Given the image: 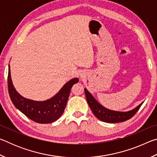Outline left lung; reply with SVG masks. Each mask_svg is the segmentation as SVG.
<instances>
[{
	"label": "left lung",
	"instance_id": "left-lung-1",
	"mask_svg": "<svg viewBox=\"0 0 157 157\" xmlns=\"http://www.w3.org/2000/svg\"><path fill=\"white\" fill-rule=\"evenodd\" d=\"M84 91L87 102H88L93 113L94 114V116L97 118L99 119L101 121L105 122V123H116L129 120L133 116L135 115V113L137 112L138 110L140 107V106L143 103V102H141L136 107L127 111H118L111 110L100 104L95 99V98L93 96L91 93L86 88H84Z\"/></svg>",
	"mask_w": 157,
	"mask_h": 157
}]
</instances>
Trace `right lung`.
I'll list each match as a JSON object with an SVG mask.
<instances>
[{
    "instance_id": "1",
    "label": "right lung",
    "mask_w": 157,
    "mask_h": 157,
    "mask_svg": "<svg viewBox=\"0 0 157 157\" xmlns=\"http://www.w3.org/2000/svg\"><path fill=\"white\" fill-rule=\"evenodd\" d=\"M79 79L75 78L63 85L54 96L44 101H36L23 97L18 94L13 85L10 66L8 68V91L10 99L15 107L24 115L36 123H51L56 121L62 115L70 95L71 89Z\"/></svg>"
}]
</instances>
